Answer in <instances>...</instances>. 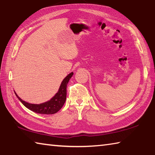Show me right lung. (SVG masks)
<instances>
[{
  "label": "right lung",
  "instance_id": "add662e5",
  "mask_svg": "<svg viewBox=\"0 0 155 155\" xmlns=\"http://www.w3.org/2000/svg\"><path fill=\"white\" fill-rule=\"evenodd\" d=\"M72 74H73V72H71L64 78V79L62 82L60 88H59L58 93L50 101L46 102L45 103L40 104L28 103L27 102L22 101L16 93L15 94L24 106L28 108L29 110L35 112V113L43 114H54L61 109V108L65 103L66 98H67V84L70 78L72 77Z\"/></svg>",
  "mask_w": 155,
  "mask_h": 155
}]
</instances>
